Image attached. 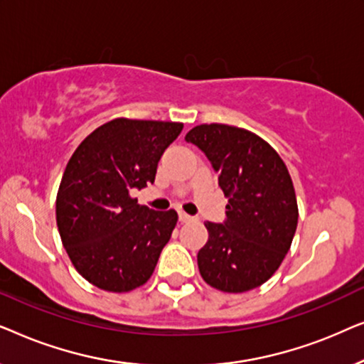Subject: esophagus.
<instances>
[{
  "label": "esophagus",
  "instance_id": "obj_1",
  "mask_svg": "<svg viewBox=\"0 0 364 364\" xmlns=\"http://www.w3.org/2000/svg\"><path fill=\"white\" fill-rule=\"evenodd\" d=\"M178 220H181L182 223H187V222L193 220V217H191V215H188V213H186V212H178Z\"/></svg>",
  "mask_w": 364,
  "mask_h": 364
}]
</instances>
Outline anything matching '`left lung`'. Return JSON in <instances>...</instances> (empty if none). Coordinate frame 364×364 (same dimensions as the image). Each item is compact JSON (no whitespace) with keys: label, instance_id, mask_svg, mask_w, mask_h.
<instances>
[{"label":"left lung","instance_id":"1","mask_svg":"<svg viewBox=\"0 0 364 364\" xmlns=\"http://www.w3.org/2000/svg\"><path fill=\"white\" fill-rule=\"evenodd\" d=\"M186 141L205 154L228 198L225 222H205L198 272L220 291L253 290L278 270L296 230V196L285 162L257 134L227 124H200Z\"/></svg>","mask_w":364,"mask_h":364}]
</instances>
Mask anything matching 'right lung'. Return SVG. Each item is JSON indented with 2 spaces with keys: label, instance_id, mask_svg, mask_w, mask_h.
Returning a JSON list of instances; mask_svg holds the SVG:
<instances>
[{
  "label": "right lung",
  "instance_id": "1",
  "mask_svg": "<svg viewBox=\"0 0 364 364\" xmlns=\"http://www.w3.org/2000/svg\"><path fill=\"white\" fill-rule=\"evenodd\" d=\"M182 122L117 117L92 131L69 159L56 197L63 245L94 287L126 293L152 277L178 220L176 210L139 205L132 188L156 181Z\"/></svg>",
  "mask_w": 364,
  "mask_h": 364
}]
</instances>
